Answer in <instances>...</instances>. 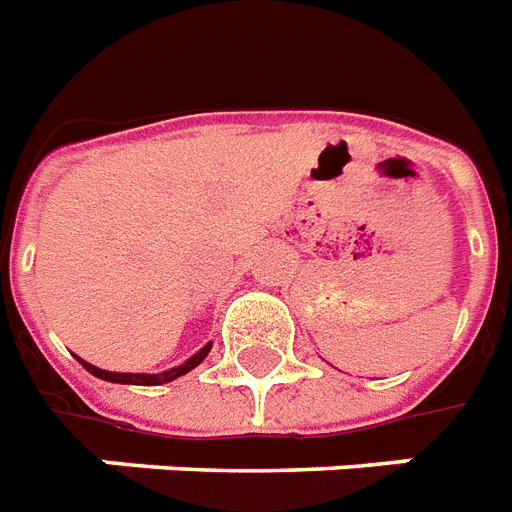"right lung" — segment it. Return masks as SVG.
Segmentation results:
<instances>
[{"mask_svg": "<svg viewBox=\"0 0 512 512\" xmlns=\"http://www.w3.org/2000/svg\"><path fill=\"white\" fill-rule=\"evenodd\" d=\"M209 348H212V345H204V348H201L199 353H196V356L188 358V361H185L183 366H175V369H167V372H162V374H122V372H106V369H98V366L87 364V361H82V358H79V361H82V366H84V369H87V372L95 374V377H100V380L124 382V385H162V382H172V380H177L180 374L191 372L193 366H199L201 361L207 358Z\"/></svg>", "mask_w": 512, "mask_h": 512, "instance_id": "1", "label": "right lung"}]
</instances>
